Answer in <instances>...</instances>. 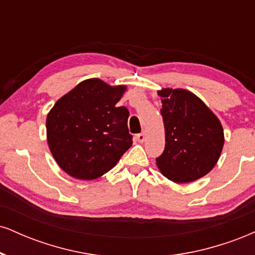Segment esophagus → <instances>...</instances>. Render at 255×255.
Returning <instances> with one entry per match:
<instances>
[{
	"instance_id": "34e87169",
	"label": "esophagus",
	"mask_w": 255,
	"mask_h": 255,
	"mask_svg": "<svg viewBox=\"0 0 255 255\" xmlns=\"http://www.w3.org/2000/svg\"><path fill=\"white\" fill-rule=\"evenodd\" d=\"M135 139H136L139 142H144V140H145V133H139V134H136Z\"/></svg>"
}]
</instances>
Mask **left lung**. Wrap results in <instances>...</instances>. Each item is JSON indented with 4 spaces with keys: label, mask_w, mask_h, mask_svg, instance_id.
<instances>
[{
    "label": "left lung",
    "mask_w": 255,
    "mask_h": 255,
    "mask_svg": "<svg viewBox=\"0 0 255 255\" xmlns=\"http://www.w3.org/2000/svg\"><path fill=\"white\" fill-rule=\"evenodd\" d=\"M162 97L165 147L156 158L166 178L188 183L212 170L224 145L223 127L200 98L182 89L158 91Z\"/></svg>",
    "instance_id": "1"
}]
</instances>
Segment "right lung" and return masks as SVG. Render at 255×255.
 <instances>
[{"instance_id":"obj_1","label":"right lung","mask_w":255,"mask_h":255,"mask_svg":"<svg viewBox=\"0 0 255 255\" xmlns=\"http://www.w3.org/2000/svg\"><path fill=\"white\" fill-rule=\"evenodd\" d=\"M126 87L89 79L55 103L46 118V135L61 169L79 180H95L131 146L129 111L116 107Z\"/></svg>"}]
</instances>
